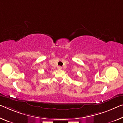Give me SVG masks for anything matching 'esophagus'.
Instances as JSON below:
<instances>
[{"label":"esophagus","instance_id":"1","mask_svg":"<svg viewBox=\"0 0 123 123\" xmlns=\"http://www.w3.org/2000/svg\"><path fill=\"white\" fill-rule=\"evenodd\" d=\"M57 68H58V69L60 70V69H62V67H60V66H58V67H57Z\"/></svg>","mask_w":123,"mask_h":123}]
</instances>
